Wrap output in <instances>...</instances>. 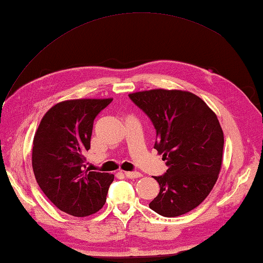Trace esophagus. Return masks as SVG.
Returning <instances> with one entry per match:
<instances>
[{
  "instance_id": "34e87169",
  "label": "esophagus",
  "mask_w": 263,
  "mask_h": 263,
  "mask_svg": "<svg viewBox=\"0 0 263 263\" xmlns=\"http://www.w3.org/2000/svg\"><path fill=\"white\" fill-rule=\"evenodd\" d=\"M125 176L128 178H138V177H141L142 174L139 172H125Z\"/></svg>"
}]
</instances>
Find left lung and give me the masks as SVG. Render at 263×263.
<instances>
[{
    "mask_svg": "<svg viewBox=\"0 0 263 263\" xmlns=\"http://www.w3.org/2000/svg\"><path fill=\"white\" fill-rule=\"evenodd\" d=\"M128 97L153 122L154 148L168 167L154 177L160 190L150 209L164 217L186 214L208 197L220 172L224 133L219 121L189 91L154 89Z\"/></svg>",
    "mask_w": 263,
    "mask_h": 263,
    "instance_id": "8db88e82",
    "label": "left lung"
}]
</instances>
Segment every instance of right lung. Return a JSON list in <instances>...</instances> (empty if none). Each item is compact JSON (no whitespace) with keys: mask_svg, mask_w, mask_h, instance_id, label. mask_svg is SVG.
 Returning <instances> with one entry per match:
<instances>
[{"mask_svg":"<svg viewBox=\"0 0 263 263\" xmlns=\"http://www.w3.org/2000/svg\"><path fill=\"white\" fill-rule=\"evenodd\" d=\"M107 99H72L54 105L33 137L32 170L44 194L66 214L86 217L106 202L114 175L85 170L93 120Z\"/></svg>","mask_w":263,"mask_h":263,"instance_id":"1","label":"right lung"}]
</instances>
